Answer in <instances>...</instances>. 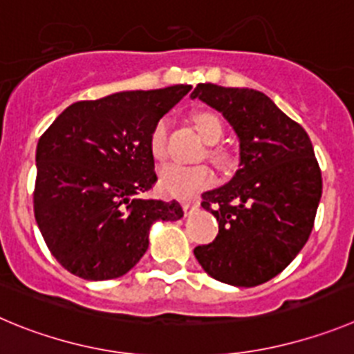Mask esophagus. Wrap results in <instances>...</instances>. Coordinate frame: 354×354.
I'll list each match as a JSON object with an SVG mask.
<instances>
[{
    "instance_id": "34e87169",
    "label": "esophagus",
    "mask_w": 354,
    "mask_h": 354,
    "mask_svg": "<svg viewBox=\"0 0 354 354\" xmlns=\"http://www.w3.org/2000/svg\"><path fill=\"white\" fill-rule=\"evenodd\" d=\"M181 206H183L185 215H192L194 212H197V209H199V201H183V203H181Z\"/></svg>"
}]
</instances>
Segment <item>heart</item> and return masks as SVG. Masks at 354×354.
Masks as SVG:
<instances>
[{"instance_id":"obj_1","label":"heart","mask_w":354,"mask_h":354,"mask_svg":"<svg viewBox=\"0 0 354 354\" xmlns=\"http://www.w3.org/2000/svg\"><path fill=\"white\" fill-rule=\"evenodd\" d=\"M194 127H196L197 133H199L203 141L208 145H215L218 139L222 138V123L221 120L213 113H197L194 116ZM149 149L157 160H164L167 155V122L160 120L151 130L149 136ZM209 157L213 162L222 167L229 164L231 158L218 149L209 151ZM213 173L208 165H178L169 164L162 167L160 174H158V189L164 196L176 197V199H189L194 197L197 192L206 189L208 185H212Z\"/></svg>"}]
</instances>
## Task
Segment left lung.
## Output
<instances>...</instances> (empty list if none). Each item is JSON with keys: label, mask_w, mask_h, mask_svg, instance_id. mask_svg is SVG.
<instances>
[{"label": "left lung", "mask_w": 354, "mask_h": 354, "mask_svg": "<svg viewBox=\"0 0 354 354\" xmlns=\"http://www.w3.org/2000/svg\"><path fill=\"white\" fill-rule=\"evenodd\" d=\"M222 113L240 141V169L203 194L218 234L194 248L209 277L236 288L268 282L314 227L323 180L307 132L261 91L197 84L190 95Z\"/></svg>", "instance_id": "left-lung-1"}]
</instances>
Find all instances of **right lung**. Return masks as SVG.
I'll return each instance as SVG.
<instances>
[{"label": "right lung", "mask_w": 354, "mask_h": 354, "mask_svg": "<svg viewBox=\"0 0 354 354\" xmlns=\"http://www.w3.org/2000/svg\"><path fill=\"white\" fill-rule=\"evenodd\" d=\"M190 88L75 102L44 132L35 218L50 254L70 273L86 280L125 275L148 250L151 224L183 216L178 201L136 196L157 181L151 130Z\"/></svg>", "instance_id": "right-lung-1"}]
</instances>
